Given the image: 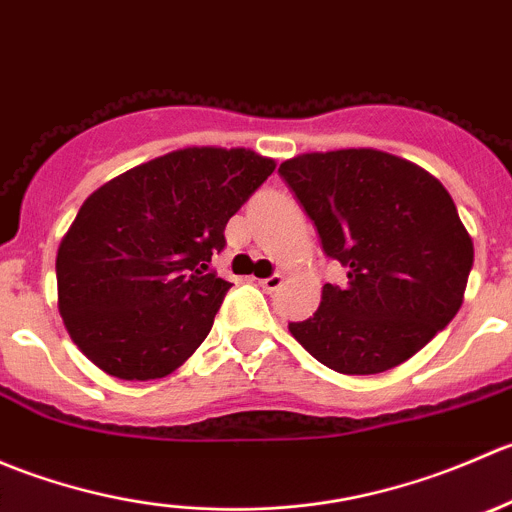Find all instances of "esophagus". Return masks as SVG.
<instances>
[{"label":"esophagus","mask_w":512,"mask_h":512,"mask_svg":"<svg viewBox=\"0 0 512 512\" xmlns=\"http://www.w3.org/2000/svg\"><path fill=\"white\" fill-rule=\"evenodd\" d=\"M282 282H285V277L282 275H270L265 277V280H260V287L265 289V292H277V289L282 287Z\"/></svg>","instance_id":"esophagus-1"}]
</instances>
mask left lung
Wrapping results in <instances>:
<instances>
[{"instance_id":"left-lung-1","label":"left lung","mask_w":512,"mask_h":512,"mask_svg":"<svg viewBox=\"0 0 512 512\" xmlns=\"http://www.w3.org/2000/svg\"><path fill=\"white\" fill-rule=\"evenodd\" d=\"M324 255L347 285H324L292 337L339 374H379L411 359L463 304L473 242L448 190L374 148L304 153L280 165Z\"/></svg>"}]
</instances>
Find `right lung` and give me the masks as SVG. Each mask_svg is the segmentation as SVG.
Masks as SVG:
<instances>
[{
	"mask_svg": "<svg viewBox=\"0 0 512 512\" xmlns=\"http://www.w3.org/2000/svg\"><path fill=\"white\" fill-rule=\"evenodd\" d=\"M272 170L275 160L245 148H183L81 205L56 255L59 312L98 369L160 379L205 342L232 287L208 262Z\"/></svg>",
	"mask_w": 512,
	"mask_h": 512,
	"instance_id": "1",
	"label": "right lung"
}]
</instances>
